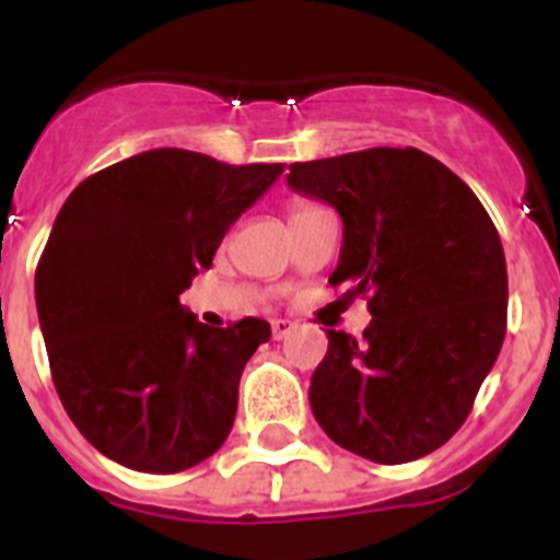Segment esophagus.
Masks as SVG:
<instances>
[{
  "label": "esophagus",
  "mask_w": 560,
  "mask_h": 560,
  "mask_svg": "<svg viewBox=\"0 0 560 560\" xmlns=\"http://www.w3.org/2000/svg\"><path fill=\"white\" fill-rule=\"evenodd\" d=\"M291 330H294V323H289V319H275V323H271V336H275V339H285Z\"/></svg>",
  "instance_id": "1"
}]
</instances>
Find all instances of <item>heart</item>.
<instances>
[{
  "mask_svg": "<svg viewBox=\"0 0 560 560\" xmlns=\"http://www.w3.org/2000/svg\"><path fill=\"white\" fill-rule=\"evenodd\" d=\"M311 210H319V207L308 205V201H296V205L291 207V219H294V215H303V212H311Z\"/></svg>",
  "mask_w": 560,
  "mask_h": 560,
  "instance_id": "1",
  "label": "heart"
}]
</instances>
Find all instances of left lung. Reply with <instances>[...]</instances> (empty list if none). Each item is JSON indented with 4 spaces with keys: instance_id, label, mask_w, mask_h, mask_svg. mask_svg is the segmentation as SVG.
<instances>
[{
    "instance_id": "8db88e82",
    "label": "left lung",
    "mask_w": 560,
    "mask_h": 560,
    "mask_svg": "<svg viewBox=\"0 0 560 560\" xmlns=\"http://www.w3.org/2000/svg\"><path fill=\"white\" fill-rule=\"evenodd\" d=\"M289 187L336 207L330 285L364 296V341L328 330L311 375L316 423L381 465L427 457L465 423L508 330V266L474 190L418 148L294 162Z\"/></svg>"
}]
</instances>
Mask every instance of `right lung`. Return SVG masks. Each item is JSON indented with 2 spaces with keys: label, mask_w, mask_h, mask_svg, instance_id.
Instances as JSON below:
<instances>
[{
  "label": "right lung",
  "mask_w": 560,
  "mask_h": 560,
  "mask_svg": "<svg viewBox=\"0 0 560 560\" xmlns=\"http://www.w3.org/2000/svg\"><path fill=\"white\" fill-rule=\"evenodd\" d=\"M280 173L156 148L63 201L36 269L38 323L63 409L114 463L176 474L230 434L237 381L271 328H210L179 294Z\"/></svg>",
  "instance_id": "add662e5"
}]
</instances>
